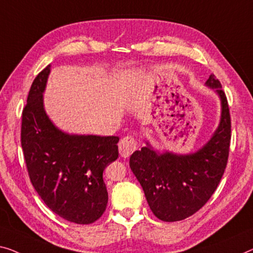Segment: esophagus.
Segmentation results:
<instances>
[{
	"label": "esophagus",
	"instance_id": "34e87169",
	"mask_svg": "<svg viewBox=\"0 0 253 253\" xmlns=\"http://www.w3.org/2000/svg\"><path fill=\"white\" fill-rule=\"evenodd\" d=\"M118 148H119L120 156L124 157V158L129 157L130 154L137 149L136 138H135L134 136H131V135L125 136L124 138L120 139Z\"/></svg>",
	"mask_w": 253,
	"mask_h": 253
}]
</instances>
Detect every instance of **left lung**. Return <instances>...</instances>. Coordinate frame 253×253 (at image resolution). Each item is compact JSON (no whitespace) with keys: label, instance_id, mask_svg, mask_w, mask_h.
<instances>
[{"label":"left lung","instance_id":"obj_1","mask_svg":"<svg viewBox=\"0 0 253 253\" xmlns=\"http://www.w3.org/2000/svg\"><path fill=\"white\" fill-rule=\"evenodd\" d=\"M207 86L221 101L219 126L195 153H157L149 145L130 156L129 167L143 187L150 209L163 221L192 216L208 202L225 171L231 144V115L220 82L210 75Z\"/></svg>","mask_w":253,"mask_h":253}]
</instances>
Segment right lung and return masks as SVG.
Wrapping results in <instances>:
<instances>
[{
  "label": "right lung",
  "instance_id": "obj_1",
  "mask_svg": "<svg viewBox=\"0 0 253 253\" xmlns=\"http://www.w3.org/2000/svg\"><path fill=\"white\" fill-rule=\"evenodd\" d=\"M50 65L34 79L22 110L21 146L34 188L54 213L87 225L108 205L103 170L118 158V136L69 135L46 116L43 92Z\"/></svg>",
  "mask_w": 253,
  "mask_h": 253
}]
</instances>
